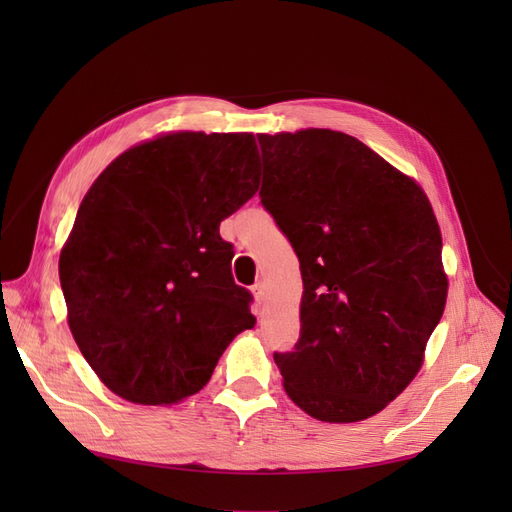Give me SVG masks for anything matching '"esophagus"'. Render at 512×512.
Instances as JSON below:
<instances>
[{"label":"esophagus","mask_w":512,"mask_h":512,"mask_svg":"<svg viewBox=\"0 0 512 512\" xmlns=\"http://www.w3.org/2000/svg\"><path fill=\"white\" fill-rule=\"evenodd\" d=\"M252 292H254V297H256V301L258 303H262L267 299V288H265V282H256L254 286H252Z\"/></svg>","instance_id":"34e87169"}]
</instances>
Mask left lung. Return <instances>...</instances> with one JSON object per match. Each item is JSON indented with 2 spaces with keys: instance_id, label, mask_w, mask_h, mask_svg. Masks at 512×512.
I'll return each mask as SVG.
<instances>
[{
  "instance_id": "1",
  "label": "left lung",
  "mask_w": 512,
  "mask_h": 512,
  "mask_svg": "<svg viewBox=\"0 0 512 512\" xmlns=\"http://www.w3.org/2000/svg\"><path fill=\"white\" fill-rule=\"evenodd\" d=\"M258 143L260 203L303 277L299 342L273 354L284 389L318 421H363L412 382L442 318L436 215L410 177L354 136L314 128Z\"/></svg>"
}]
</instances>
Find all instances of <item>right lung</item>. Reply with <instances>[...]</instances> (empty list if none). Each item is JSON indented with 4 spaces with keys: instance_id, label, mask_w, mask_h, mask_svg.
Instances as JSON below:
<instances>
[{
    "instance_id": "obj_1",
    "label": "right lung",
    "mask_w": 512,
    "mask_h": 512,
    "mask_svg": "<svg viewBox=\"0 0 512 512\" xmlns=\"http://www.w3.org/2000/svg\"><path fill=\"white\" fill-rule=\"evenodd\" d=\"M252 134L175 132L106 166L59 256L68 324L119 397L177 404L256 318L220 222L258 190Z\"/></svg>"
}]
</instances>
